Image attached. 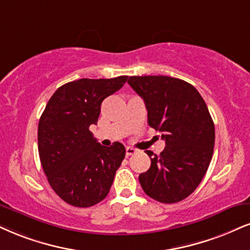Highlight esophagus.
<instances>
[{
  "label": "esophagus",
  "instance_id": "esophagus-1",
  "mask_svg": "<svg viewBox=\"0 0 250 250\" xmlns=\"http://www.w3.org/2000/svg\"><path fill=\"white\" fill-rule=\"evenodd\" d=\"M135 153H137V149L132 148V147H127V148H126V156L133 155Z\"/></svg>",
  "mask_w": 250,
  "mask_h": 250
}]
</instances>
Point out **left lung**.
Returning <instances> with one entry per match:
<instances>
[{
	"mask_svg": "<svg viewBox=\"0 0 250 250\" xmlns=\"http://www.w3.org/2000/svg\"><path fill=\"white\" fill-rule=\"evenodd\" d=\"M127 83L143 98L148 125L162 132L165 149L146 150L150 167L139 175L145 193L165 204L177 203L199 186L214 148V124L192 84L163 75L130 76Z\"/></svg>",
	"mask_w": 250,
	"mask_h": 250,
	"instance_id": "8db88e82",
	"label": "left lung"
}]
</instances>
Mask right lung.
<instances>
[{
    "mask_svg": "<svg viewBox=\"0 0 250 250\" xmlns=\"http://www.w3.org/2000/svg\"><path fill=\"white\" fill-rule=\"evenodd\" d=\"M128 76L81 79L52 95L38 125L42 169L54 192L76 208L103 200L125 158L124 145L102 146L89 130L97 124L101 104L124 85Z\"/></svg>",
    "mask_w": 250,
    "mask_h": 250,
    "instance_id": "add662e5",
    "label": "right lung"
}]
</instances>
